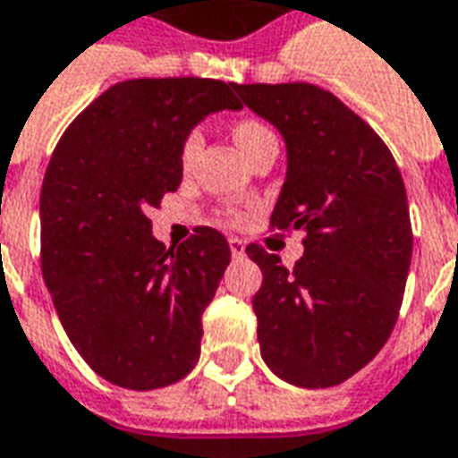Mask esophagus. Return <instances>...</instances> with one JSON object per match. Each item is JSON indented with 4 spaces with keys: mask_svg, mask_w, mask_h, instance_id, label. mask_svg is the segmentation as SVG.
I'll return each mask as SVG.
<instances>
[{
    "mask_svg": "<svg viewBox=\"0 0 458 458\" xmlns=\"http://www.w3.org/2000/svg\"><path fill=\"white\" fill-rule=\"evenodd\" d=\"M230 252H233V258H242L245 255V242L240 238H230Z\"/></svg>",
    "mask_w": 458,
    "mask_h": 458,
    "instance_id": "obj_1",
    "label": "esophagus"
}]
</instances>
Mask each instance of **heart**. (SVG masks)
Listing matches in <instances>:
<instances>
[{
	"mask_svg": "<svg viewBox=\"0 0 458 458\" xmlns=\"http://www.w3.org/2000/svg\"><path fill=\"white\" fill-rule=\"evenodd\" d=\"M233 136H235V143L240 146V151L248 153L255 146V143H260L262 139H267V136H273V131L267 129V126H262L260 121H252V118H245V121H238L235 123V129H233ZM200 146H203V136H200V131L193 129L185 133L183 143H181V161L188 168L191 163L196 161L198 151H200Z\"/></svg>",
	"mask_w": 458,
	"mask_h": 458,
	"instance_id": "heart-1",
	"label": "heart"
}]
</instances>
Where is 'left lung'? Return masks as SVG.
Segmentation results:
<instances>
[{
  "label": "left lung",
  "instance_id": "left-lung-1",
  "mask_svg": "<svg viewBox=\"0 0 458 458\" xmlns=\"http://www.w3.org/2000/svg\"><path fill=\"white\" fill-rule=\"evenodd\" d=\"M284 139L273 228L305 230L293 270L260 245L252 297L265 364L290 385H342L385 347L407 284L411 223L392 153L337 96L312 84H235Z\"/></svg>",
  "mask_w": 458,
  "mask_h": 458
}]
</instances>
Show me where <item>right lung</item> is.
Returning <instances> with one entry per match:
<instances>
[{
	"label": "right lung",
	"mask_w": 458,
	"mask_h": 458,
	"mask_svg": "<svg viewBox=\"0 0 458 458\" xmlns=\"http://www.w3.org/2000/svg\"><path fill=\"white\" fill-rule=\"evenodd\" d=\"M233 89L196 76L121 81L51 156L41 273L72 344L111 385H175L200 357V318L228 267V240L200 225L165 250L146 213L183 181L185 133L208 114L242 108Z\"/></svg>",
	"instance_id": "right-lung-1"
}]
</instances>
